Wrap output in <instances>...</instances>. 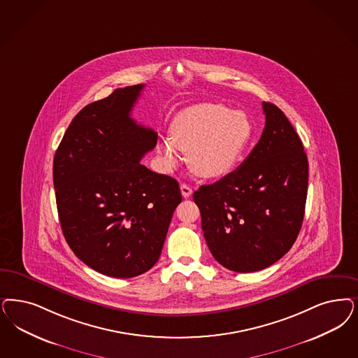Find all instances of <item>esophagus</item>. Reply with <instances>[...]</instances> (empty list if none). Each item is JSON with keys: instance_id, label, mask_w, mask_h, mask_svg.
I'll return each instance as SVG.
<instances>
[{"instance_id": "esophagus-1", "label": "esophagus", "mask_w": 358, "mask_h": 358, "mask_svg": "<svg viewBox=\"0 0 358 358\" xmlns=\"http://www.w3.org/2000/svg\"><path fill=\"white\" fill-rule=\"evenodd\" d=\"M180 189H181V194H182V197L184 198L190 197V196H192V193H193L192 187L189 185H186V184H181Z\"/></svg>"}]
</instances>
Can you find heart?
<instances>
[{"mask_svg": "<svg viewBox=\"0 0 358 358\" xmlns=\"http://www.w3.org/2000/svg\"><path fill=\"white\" fill-rule=\"evenodd\" d=\"M252 136L245 112L223 104L202 103L180 112L171 125V137L157 141L161 166L172 171L189 155V168L201 178H222L236 166Z\"/></svg>", "mask_w": 358, "mask_h": 358, "instance_id": "heart-1", "label": "heart"}]
</instances>
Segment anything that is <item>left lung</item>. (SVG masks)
<instances>
[{"label": "left lung", "instance_id": "8db88e82", "mask_svg": "<svg viewBox=\"0 0 358 358\" xmlns=\"http://www.w3.org/2000/svg\"><path fill=\"white\" fill-rule=\"evenodd\" d=\"M266 125L241 166L193 199L215 260L235 272L267 268L285 255L301 229L308 190V160L292 124L263 101Z\"/></svg>", "mask_w": 358, "mask_h": 358}]
</instances>
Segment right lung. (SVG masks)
<instances>
[{
	"mask_svg": "<svg viewBox=\"0 0 358 358\" xmlns=\"http://www.w3.org/2000/svg\"><path fill=\"white\" fill-rule=\"evenodd\" d=\"M144 85L117 88L69 125L52 162L63 235L75 255L112 278H134L160 258L178 182L140 164L157 134L131 117Z\"/></svg>",
	"mask_w": 358,
	"mask_h": 358,
	"instance_id": "1",
	"label": "right lung"
}]
</instances>
